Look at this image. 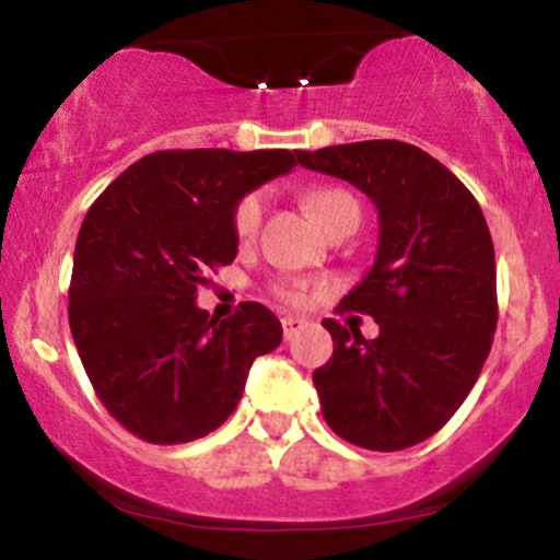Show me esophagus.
<instances>
[{
    "instance_id": "obj_1",
    "label": "esophagus",
    "mask_w": 560,
    "mask_h": 560,
    "mask_svg": "<svg viewBox=\"0 0 560 560\" xmlns=\"http://www.w3.org/2000/svg\"><path fill=\"white\" fill-rule=\"evenodd\" d=\"M281 326H284V339H292L300 329H305L307 320L298 318V316H284L281 318Z\"/></svg>"
}]
</instances>
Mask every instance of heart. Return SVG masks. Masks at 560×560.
<instances>
[{"instance_id": "heart-1", "label": "heart", "mask_w": 560, "mask_h": 560, "mask_svg": "<svg viewBox=\"0 0 560 560\" xmlns=\"http://www.w3.org/2000/svg\"><path fill=\"white\" fill-rule=\"evenodd\" d=\"M305 202H307V208H311L313 218H316L318 223H324L334 208H339V205H345V202H355V199H352L342 189H316L305 197ZM260 218H262V195L260 191H253V195H247L240 205H236V213H234L236 236H240L242 242L253 240V236L258 234ZM281 298H284L287 302H294V305H300V302H305V292H302V289H294V287L281 289Z\"/></svg>"}]
</instances>
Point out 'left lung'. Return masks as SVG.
<instances>
[{
    "label": "left lung",
    "mask_w": 560,
    "mask_h": 560,
    "mask_svg": "<svg viewBox=\"0 0 560 560\" xmlns=\"http://www.w3.org/2000/svg\"><path fill=\"white\" fill-rule=\"evenodd\" d=\"M298 160L352 184L378 210L374 266L337 305L374 316L378 337L324 320L334 355L313 371L320 413L358 447L419 445L477 384L498 326L494 247L479 202L405 141L324 147Z\"/></svg>",
    "instance_id": "1"
}]
</instances>
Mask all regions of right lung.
<instances>
[{"mask_svg": "<svg viewBox=\"0 0 560 560\" xmlns=\"http://www.w3.org/2000/svg\"><path fill=\"white\" fill-rule=\"evenodd\" d=\"M289 150H163L94 199L73 253L68 318L102 405L139 440L182 445L221 427L249 365L281 345L279 318L242 302L197 307L205 271L236 258V205L298 165Z\"/></svg>", "mask_w": 560, "mask_h": 560, "instance_id": "obj_1", "label": "right lung"}]
</instances>
